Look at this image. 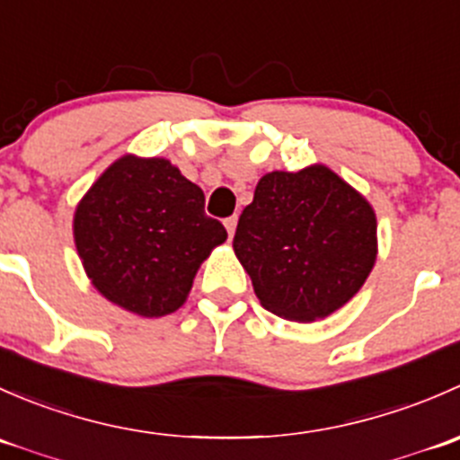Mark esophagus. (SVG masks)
I'll return each instance as SVG.
<instances>
[{"label":"esophagus","instance_id":"obj_1","mask_svg":"<svg viewBox=\"0 0 460 460\" xmlns=\"http://www.w3.org/2000/svg\"><path fill=\"white\" fill-rule=\"evenodd\" d=\"M225 226H226V234H229V238H234L235 234V226H238V216H231L225 220Z\"/></svg>","mask_w":460,"mask_h":460}]
</instances>
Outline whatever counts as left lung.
<instances>
[{
  "label": "left lung",
  "mask_w": 460,
  "mask_h": 460,
  "mask_svg": "<svg viewBox=\"0 0 460 460\" xmlns=\"http://www.w3.org/2000/svg\"><path fill=\"white\" fill-rule=\"evenodd\" d=\"M234 252L260 305L298 323L349 303L374 269L376 213L323 164L262 175L238 220Z\"/></svg>",
  "instance_id": "obj_1"
}]
</instances>
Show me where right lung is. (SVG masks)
Segmentation results:
<instances>
[{
    "label": "right lung",
    "mask_w": 460,
    "mask_h": 460,
    "mask_svg": "<svg viewBox=\"0 0 460 460\" xmlns=\"http://www.w3.org/2000/svg\"><path fill=\"white\" fill-rule=\"evenodd\" d=\"M73 235L86 276L106 300L160 318L182 307L226 229L204 213L202 189L178 166L124 155L77 204Z\"/></svg>",
    "instance_id": "obj_1"
}]
</instances>
